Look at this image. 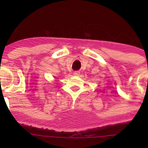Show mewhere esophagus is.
Segmentation results:
<instances>
[{"instance_id":"34e87169","label":"esophagus","mask_w":148,"mask_h":148,"mask_svg":"<svg viewBox=\"0 0 148 148\" xmlns=\"http://www.w3.org/2000/svg\"><path fill=\"white\" fill-rule=\"evenodd\" d=\"M79 73H80L79 72V71H75V72L73 73L74 75H75V76H78L79 75Z\"/></svg>"}]
</instances>
